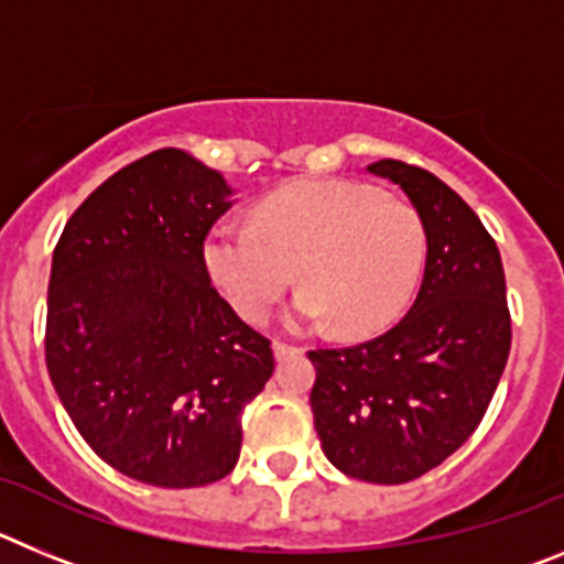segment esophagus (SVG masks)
Wrapping results in <instances>:
<instances>
[{
  "mask_svg": "<svg viewBox=\"0 0 564 564\" xmlns=\"http://www.w3.org/2000/svg\"><path fill=\"white\" fill-rule=\"evenodd\" d=\"M299 347H293V344H285V341H273V358L276 361H282V358L288 356H296Z\"/></svg>",
  "mask_w": 564,
  "mask_h": 564,
  "instance_id": "esophagus-1",
  "label": "esophagus"
}]
</instances>
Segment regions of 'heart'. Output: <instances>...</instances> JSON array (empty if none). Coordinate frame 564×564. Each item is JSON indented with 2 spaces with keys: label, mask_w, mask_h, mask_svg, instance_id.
<instances>
[{
  "label": "heart",
  "mask_w": 564,
  "mask_h": 564,
  "mask_svg": "<svg viewBox=\"0 0 564 564\" xmlns=\"http://www.w3.org/2000/svg\"><path fill=\"white\" fill-rule=\"evenodd\" d=\"M426 234L415 208L372 183L296 181L253 206L251 226H214L203 265L246 318L271 313L293 276L305 288L285 322L296 330L336 322L341 333L381 330L421 279Z\"/></svg>",
  "instance_id": "obj_1"
}]
</instances>
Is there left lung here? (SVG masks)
<instances>
[{"mask_svg":"<svg viewBox=\"0 0 564 564\" xmlns=\"http://www.w3.org/2000/svg\"><path fill=\"white\" fill-rule=\"evenodd\" d=\"M426 234L410 313L372 341L311 350L313 421L327 460L356 480L410 482L477 430L506 370L511 316L497 242L460 194L426 169L378 161Z\"/></svg>","mask_w":564,"mask_h":564,"instance_id":"obj_1","label":"left lung"}]
</instances>
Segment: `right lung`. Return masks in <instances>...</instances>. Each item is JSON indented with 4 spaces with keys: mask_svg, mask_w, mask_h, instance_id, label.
I'll return each mask as SVG.
<instances>
[{
    "mask_svg": "<svg viewBox=\"0 0 564 564\" xmlns=\"http://www.w3.org/2000/svg\"><path fill=\"white\" fill-rule=\"evenodd\" d=\"M231 194L188 152L158 149L89 194L53 251L50 381L93 452L149 486L226 477L242 410L273 376L271 341L203 265Z\"/></svg>",
    "mask_w": 564,
    "mask_h": 564,
    "instance_id": "right-lung-1",
    "label": "right lung"
}]
</instances>
